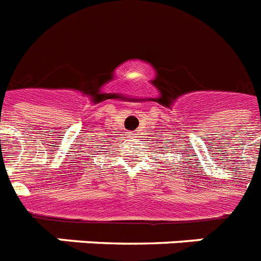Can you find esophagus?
<instances>
[{
  "label": "esophagus",
  "mask_w": 261,
  "mask_h": 261,
  "mask_svg": "<svg viewBox=\"0 0 261 261\" xmlns=\"http://www.w3.org/2000/svg\"><path fill=\"white\" fill-rule=\"evenodd\" d=\"M129 135H130V136H132V137H137V135H139V133H137V132H130V133H129Z\"/></svg>",
  "instance_id": "obj_1"
}]
</instances>
